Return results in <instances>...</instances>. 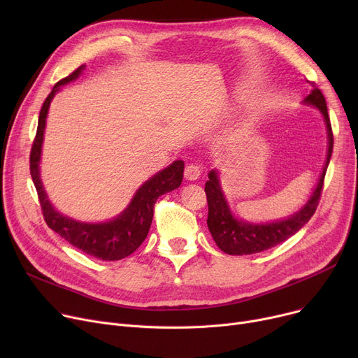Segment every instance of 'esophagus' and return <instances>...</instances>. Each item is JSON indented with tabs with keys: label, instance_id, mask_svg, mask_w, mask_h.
I'll use <instances>...</instances> for the list:
<instances>
[{
	"label": "esophagus",
	"instance_id": "34e87169",
	"mask_svg": "<svg viewBox=\"0 0 358 358\" xmlns=\"http://www.w3.org/2000/svg\"><path fill=\"white\" fill-rule=\"evenodd\" d=\"M184 177L185 180L194 181L200 177V166L196 164H187L184 168Z\"/></svg>",
	"mask_w": 358,
	"mask_h": 358
}]
</instances>
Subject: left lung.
<instances>
[{
	"mask_svg": "<svg viewBox=\"0 0 358 358\" xmlns=\"http://www.w3.org/2000/svg\"><path fill=\"white\" fill-rule=\"evenodd\" d=\"M309 84L312 85V91L305 99V101L321 110V113L325 117V123L328 129V141H329L327 162L313 194L310 196L309 201L303 206V208L289 219L268 223V224H251L242 220L239 222L231 215L227 200H224L223 193L220 192L217 176L215 171H210L209 181L206 182V187H204L206 196H208V206H209L208 227L216 242V245L223 252H227L229 255H250V254H257L261 251H266L268 248H273L278 245V243L286 241L287 238H290L292 235H294L300 228H303V224L308 223L309 219L316 212V208L319 204V200H321V194L324 189L327 168L332 155L334 135H332V127H331L324 94L315 85V83L309 81Z\"/></svg>",
	"mask_w": 358,
	"mask_h": 358,
	"instance_id": "left-lung-1",
	"label": "left lung"
}]
</instances>
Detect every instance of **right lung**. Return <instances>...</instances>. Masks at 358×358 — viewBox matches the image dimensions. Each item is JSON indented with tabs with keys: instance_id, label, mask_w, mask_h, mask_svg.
<instances>
[{
	"instance_id": "1",
	"label": "right lung",
	"mask_w": 358,
	"mask_h": 358,
	"mask_svg": "<svg viewBox=\"0 0 358 358\" xmlns=\"http://www.w3.org/2000/svg\"><path fill=\"white\" fill-rule=\"evenodd\" d=\"M83 69L84 65L78 66L68 77L56 83L41 108L36 136L30 150V176L36 187L37 197H39L45 222L52 231L61 235L75 248L81 250L94 258L116 261L135 252L142 245V242L148 236L150 223H152L154 206L158 197L180 187L182 181L184 162L176 161L152 178H149L138 190L134 200L129 204V208L117 219L111 222L97 224L81 223L56 212L46 197L39 176V161L46 115L55 92L58 91L61 85L77 78Z\"/></svg>"
}]
</instances>
